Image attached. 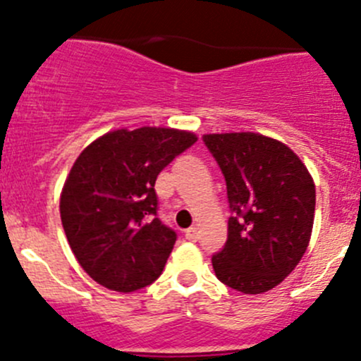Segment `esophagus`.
<instances>
[{"instance_id":"obj_1","label":"esophagus","mask_w":361,"mask_h":361,"mask_svg":"<svg viewBox=\"0 0 361 361\" xmlns=\"http://www.w3.org/2000/svg\"><path fill=\"white\" fill-rule=\"evenodd\" d=\"M197 228L195 227H190V228H187V231H185V238L188 239V241H197Z\"/></svg>"}]
</instances>
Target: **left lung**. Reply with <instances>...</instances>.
I'll return each instance as SVG.
<instances>
[{
	"label": "left lung",
	"instance_id": "left-lung-1",
	"mask_svg": "<svg viewBox=\"0 0 361 361\" xmlns=\"http://www.w3.org/2000/svg\"><path fill=\"white\" fill-rule=\"evenodd\" d=\"M227 183L228 238L213 255L224 285L264 293L297 267L311 239L316 188L307 167L281 141L255 133L204 134Z\"/></svg>",
	"mask_w": 361,
	"mask_h": 361
}]
</instances>
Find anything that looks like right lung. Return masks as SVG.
<instances>
[{"mask_svg": "<svg viewBox=\"0 0 361 361\" xmlns=\"http://www.w3.org/2000/svg\"><path fill=\"white\" fill-rule=\"evenodd\" d=\"M195 141L166 127L118 129L80 154L59 207L69 246L94 281L129 293L162 274L176 232L157 216L155 180Z\"/></svg>", "mask_w": 361, "mask_h": 361, "instance_id": "right-lung-1", "label": "right lung"}]
</instances>
